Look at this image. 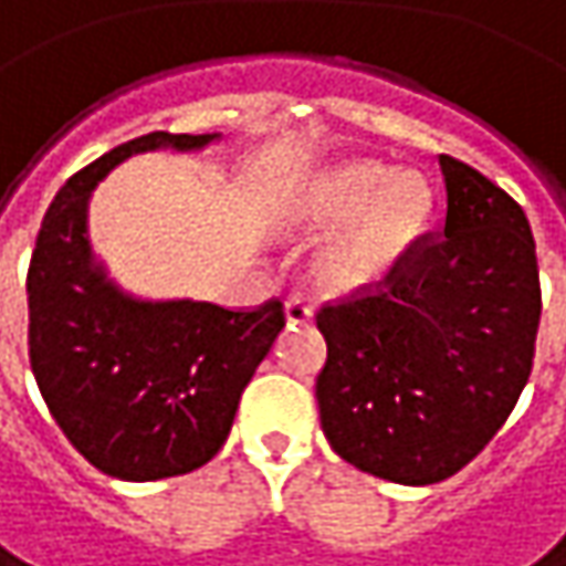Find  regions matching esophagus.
I'll list each match as a JSON object with an SVG mask.
<instances>
[{
	"mask_svg": "<svg viewBox=\"0 0 566 566\" xmlns=\"http://www.w3.org/2000/svg\"><path fill=\"white\" fill-rule=\"evenodd\" d=\"M312 305H308V300L305 296H290L286 300V322L290 325H305V322H312Z\"/></svg>",
	"mask_w": 566,
	"mask_h": 566,
	"instance_id": "1",
	"label": "esophagus"
}]
</instances>
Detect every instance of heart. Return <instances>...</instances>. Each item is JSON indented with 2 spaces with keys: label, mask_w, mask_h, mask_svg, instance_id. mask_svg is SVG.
<instances>
[{
  "label": "heart",
  "mask_w": 566,
  "mask_h": 566,
  "mask_svg": "<svg viewBox=\"0 0 566 566\" xmlns=\"http://www.w3.org/2000/svg\"><path fill=\"white\" fill-rule=\"evenodd\" d=\"M431 189L419 174H396L374 160H347L308 174L280 206L283 228L342 231L318 251L315 273L332 290L377 283L422 234Z\"/></svg>",
  "instance_id": "obj_1"
}]
</instances>
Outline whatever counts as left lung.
<instances>
[{
    "label": "left lung",
    "instance_id": "left-lung-1",
    "mask_svg": "<svg viewBox=\"0 0 566 566\" xmlns=\"http://www.w3.org/2000/svg\"><path fill=\"white\" fill-rule=\"evenodd\" d=\"M448 216L374 290L318 308L315 380L335 454L402 486L454 476L503 428L532 374L542 318L522 206L480 170L438 157Z\"/></svg>",
    "mask_w": 566,
    "mask_h": 566
}]
</instances>
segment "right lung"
Returning a JSON list of instances; mask_svg holds the SVG:
<instances>
[{"mask_svg": "<svg viewBox=\"0 0 566 566\" xmlns=\"http://www.w3.org/2000/svg\"><path fill=\"white\" fill-rule=\"evenodd\" d=\"M222 135L150 132L118 144L54 196L28 266V357L38 389L90 464L118 480H164L209 464L241 392L283 332V303L231 312L196 300H135L90 244V196L144 150H202Z\"/></svg>", "mask_w": 566, "mask_h": 566, "instance_id": "1", "label": "right lung"}]
</instances>
